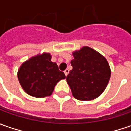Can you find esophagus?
<instances>
[{"mask_svg":"<svg viewBox=\"0 0 131 131\" xmlns=\"http://www.w3.org/2000/svg\"><path fill=\"white\" fill-rule=\"evenodd\" d=\"M69 71H70V70H68V69H66V70L64 71V74H65L66 76H67V74L69 73Z\"/></svg>","mask_w":131,"mask_h":131,"instance_id":"1","label":"esophagus"}]
</instances>
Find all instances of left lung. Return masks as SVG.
<instances>
[{
    "instance_id": "left-lung-1",
    "label": "left lung",
    "mask_w": 131,
    "mask_h": 131,
    "mask_svg": "<svg viewBox=\"0 0 131 131\" xmlns=\"http://www.w3.org/2000/svg\"><path fill=\"white\" fill-rule=\"evenodd\" d=\"M72 70L67 76L73 96L80 101L96 99L105 90L111 70L106 59L99 53L85 46L73 53Z\"/></svg>"
}]
</instances>
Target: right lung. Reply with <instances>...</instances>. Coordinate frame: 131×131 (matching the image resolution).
Here are the masks:
<instances>
[{
	"mask_svg": "<svg viewBox=\"0 0 131 131\" xmlns=\"http://www.w3.org/2000/svg\"><path fill=\"white\" fill-rule=\"evenodd\" d=\"M49 53L29 59L21 66L18 79L25 92L32 96L43 98L51 95L57 83L66 78Z\"/></svg>",
	"mask_w": 131,
	"mask_h": 131,
	"instance_id": "add662e5",
	"label": "right lung"
}]
</instances>
